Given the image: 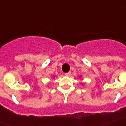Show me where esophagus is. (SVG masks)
<instances>
[{
  "label": "esophagus",
  "mask_w": 126,
  "mask_h": 126,
  "mask_svg": "<svg viewBox=\"0 0 126 126\" xmlns=\"http://www.w3.org/2000/svg\"><path fill=\"white\" fill-rule=\"evenodd\" d=\"M65 76H67V77H69V76H70V75H71V72H69V73H65Z\"/></svg>",
  "instance_id": "esophagus-1"
}]
</instances>
